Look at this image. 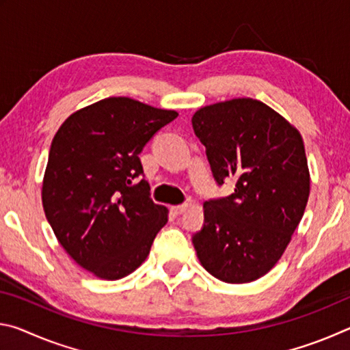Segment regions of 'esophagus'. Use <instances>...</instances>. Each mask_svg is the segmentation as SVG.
<instances>
[{
  "instance_id": "esophagus-1",
  "label": "esophagus",
  "mask_w": 350,
  "mask_h": 350,
  "mask_svg": "<svg viewBox=\"0 0 350 350\" xmlns=\"http://www.w3.org/2000/svg\"><path fill=\"white\" fill-rule=\"evenodd\" d=\"M188 208V205L187 204H182V205H174V206H171V211L174 213V215H182L183 211H185Z\"/></svg>"
}]
</instances>
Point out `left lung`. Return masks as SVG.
<instances>
[{"label": "left lung", "mask_w": 350, "mask_h": 350, "mask_svg": "<svg viewBox=\"0 0 350 350\" xmlns=\"http://www.w3.org/2000/svg\"><path fill=\"white\" fill-rule=\"evenodd\" d=\"M213 176L234 193L204 204L193 236L202 267L217 280H259L281 259L304 215L310 174L298 129L259 100L233 98L194 112Z\"/></svg>", "instance_id": "1"}]
</instances>
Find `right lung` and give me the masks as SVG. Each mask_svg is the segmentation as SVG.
Masks as SVG:
<instances>
[{
    "label": "right lung",
    "mask_w": 350,
    "mask_h": 350,
    "mask_svg": "<svg viewBox=\"0 0 350 350\" xmlns=\"http://www.w3.org/2000/svg\"><path fill=\"white\" fill-rule=\"evenodd\" d=\"M179 116L129 97H108L70 114L52 140L44 171V215L80 267L116 281L142 265L168 222L150 199L139 154Z\"/></svg>",
    "instance_id": "1"
}]
</instances>
